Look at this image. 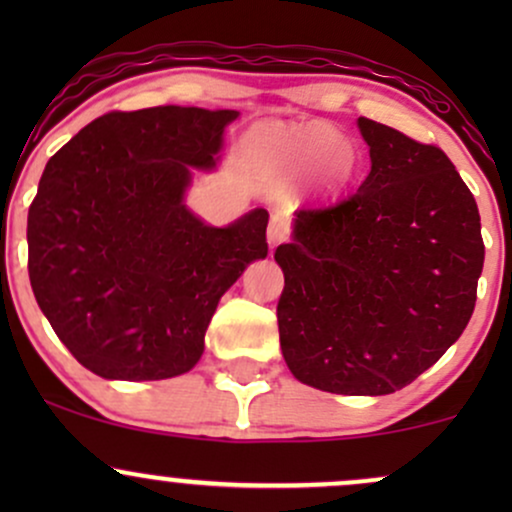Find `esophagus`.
<instances>
[{
	"mask_svg": "<svg viewBox=\"0 0 512 512\" xmlns=\"http://www.w3.org/2000/svg\"><path fill=\"white\" fill-rule=\"evenodd\" d=\"M289 236V223H286V216L281 214L279 209L272 211V216H269V228H267V240L272 248L281 243V240H286Z\"/></svg>",
	"mask_w": 512,
	"mask_h": 512,
	"instance_id": "obj_1",
	"label": "esophagus"
}]
</instances>
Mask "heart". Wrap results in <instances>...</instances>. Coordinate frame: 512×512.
Masks as SVG:
<instances>
[{"label": "heart", "mask_w": 512, "mask_h": 512, "mask_svg": "<svg viewBox=\"0 0 512 512\" xmlns=\"http://www.w3.org/2000/svg\"><path fill=\"white\" fill-rule=\"evenodd\" d=\"M245 158L252 168L279 180L308 173L315 190L332 192L351 178L356 151L325 122L279 129L262 127L245 137Z\"/></svg>", "instance_id": "heart-1"}]
</instances>
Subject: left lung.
Listing matches in <instances>:
<instances>
[{
    "label": "left lung",
    "mask_w": 512,
    "mask_h": 512,
    "mask_svg": "<svg viewBox=\"0 0 512 512\" xmlns=\"http://www.w3.org/2000/svg\"><path fill=\"white\" fill-rule=\"evenodd\" d=\"M370 173L327 207L298 209L276 305L293 378L334 395H390L460 339L484 267L479 209L450 158L358 117Z\"/></svg>",
    "instance_id": "1"
}]
</instances>
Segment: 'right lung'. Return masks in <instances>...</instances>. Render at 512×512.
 Listing matches in <instances>:
<instances>
[{
	"label": "right lung",
	"instance_id": "1",
	"mask_svg": "<svg viewBox=\"0 0 512 512\" xmlns=\"http://www.w3.org/2000/svg\"><path fill=\"white\" fill-rule=\"evenodd\" d=\"M238 110L108 113L50 158L28 209V276L60 342L105 380H166L204 354L221 296L267 257V209L216 228L187 209Z\"/></svg>",
	"mask_w": 512,
	"mask_h": 512
}]
</instances>
